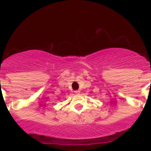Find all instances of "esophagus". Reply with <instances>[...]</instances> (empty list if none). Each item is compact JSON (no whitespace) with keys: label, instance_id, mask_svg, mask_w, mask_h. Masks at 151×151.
<instances>
[{"label":"esophagus","instance_id":"34e87169","mask_svg":"<svg viewBox=\"0 0 151 151\" xmlns=\"http://www.w3.org/2000/svg\"><path fill=\"white\" fill-rule=\"evenodd\" d=\"M75 94H79L80 91H75Z\"/></svg>","mask_w":151,"mask_h":151}]
</instances>
